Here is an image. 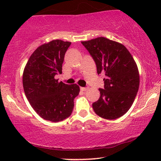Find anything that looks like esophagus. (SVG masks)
I'll use <instances>...</instances> for the list:
<instances>
[{
	"label": "esophagus",
	"mask_w": 161,
	"mask_h": 161,
	"mask_svg": "<svg viewBox=\"0 0 161 161\" xmlns=\"http://www.w3.org/2000/svg\"><path fill=\"white\" fill-rule=\"evenodd\" d=\"M80 89L82 90V92H85V91H86V90H88V87H81Z\"/></svg>",
	"instance_id": "34e87169"
}]
</instances>
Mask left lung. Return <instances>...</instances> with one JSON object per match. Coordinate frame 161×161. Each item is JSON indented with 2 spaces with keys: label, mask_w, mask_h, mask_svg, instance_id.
Masks as SVG:
<instances>
[{
  "label": "left lung",
  "mask_w": 161,
  "mask_h": 161,
  "mask_svg": "<svg viewBox=\"0 0 161 161\" xmlns=\"http://www.w3.org/2000/svg\"><path fill=\"white\" fill-rule=\"evenodd\" d=\"M95 60L97 74H104V88L99 99L92 104L97 115L115 119L133 104L139 87V73L133 57L119 42L104 37L82 42Z\"/></svg>",
  "instance_id": "1"
}]
</instances>
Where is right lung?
<instances>
[{
    "label": "right lung",
    "mask_w": 161,
    "mask_h": 161,
    "mask_svg": "<svg viewBox=\"0 0 161 161\" xmlns=\"http://www.w3.org/2000/svg\"><path fill=\"white\" fill-rule=\"evenodd\" d=\"M71 42L53 40L39 46L29 57L23 75L25 95L41 117L57 123L71 115L79 86L54 78L62 73L65 53Z\"/></svg>",
    "instance_id": "add662e5"
}]
</instances>
